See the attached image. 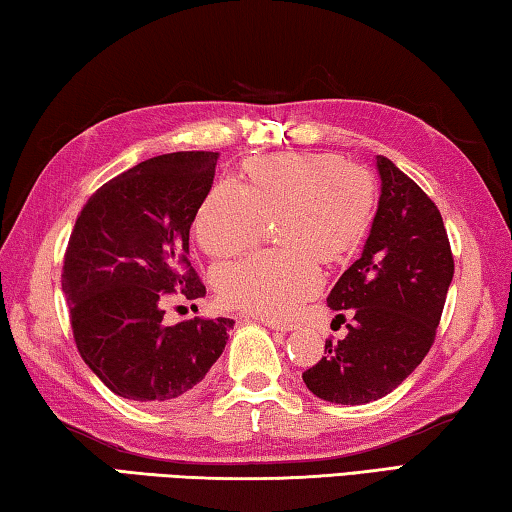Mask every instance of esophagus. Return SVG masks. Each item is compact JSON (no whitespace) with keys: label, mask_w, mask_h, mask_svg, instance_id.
<instances>
[{"label":"esophagus","mask_w":512,"mask_h":512,"mask_svg":"<svg viewBox=\"0 0 512 512\" xmlns=\"http://www.w3.org/2000/svg\"><path fill=\"white\" fill-rule=\"evenodd\" d=\"M246 318H248V316H246ZM255 320H262V323H264L266 327L277 329V332H289V329H293V325L282 323V320H275V318H255Z\"/></svg>","instance_id":"34e87169"}]
</instances>
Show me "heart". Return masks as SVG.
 <instances>
[{
    "label": "heart",
    "mask_w": 512,
    "mask_h": 512,
    "mask_svg": "<svg viewBox=\"0 0 512 512\" xmlns=\"http://www.w3.org/2000/svg\"><path fill=\"white\" fill-rule=\"evenodd\" d=\"M375 183L359 164L332 153H280L246 164L244 185L216 180L194 219L198 244L232 257L255 244L266 216H277L282 248L259 250L216 271L225 305L284 318L323 287L320 262L354 253L372 221Z\"/></svg>",
    "instance_id": "1"
}]
</instances>
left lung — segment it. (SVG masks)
<instances>
[{
  "label": "left lung",
  "mask_w": 512,
  "mask_h": 512,
  "mask_svg": "<svg viewBox=\"0 0 512 512\" xmlns=\"http://www.w3.org/2000/svg\"><path fill=\"white\" fill-rule=\"evenodd\" d=\"M379 207L361 257L327 305L348 334L302 372L311 393L334 404H368L395 391L427 357L443 316L454 255L436 203L377 155Z\"/></svg>",
  "instance_id": "1"
}]
</instances>
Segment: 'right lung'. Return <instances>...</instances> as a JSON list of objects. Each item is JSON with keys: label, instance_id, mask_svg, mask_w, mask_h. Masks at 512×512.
Returning <instances> with one entry per match:
<instances>
[{"label": "right lung", "instance_id": "obj_1", "mask_svg": "<svg viewBox=\"0 0 512 512\" xmlns=\"http://www.w3.org/2000/svg\"><path fill=\"white\" fill-rule=\"evenodd\" d=\"M219 153L180 151L119 173L83 205L63 257L76 350L112 393L151 406L201 391L230 318L164 323V302L205 296L189 228ZM196 307V305H194Z\"/></svg>", "mask_w": 512, "mask_h": 512}]
</instances>
